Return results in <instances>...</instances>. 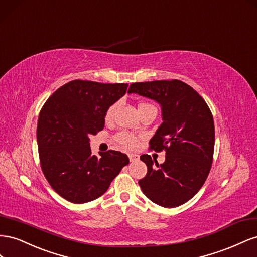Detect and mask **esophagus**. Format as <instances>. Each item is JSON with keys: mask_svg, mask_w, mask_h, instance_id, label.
Instances as JSON below:
<instances>
[{"mask_svg": "<svg viewBox=\"0 0 257 257\" xmlns=\"http://www.w3.org/2000/svg\"><path fill=\"white\" fill-rule=\"evenodd\" d=\"M128 157L130 161H136L139 159V155H137V154H128Z\"/></svg>", "mask_w": 257, "mask_h": 257, "instance_id": "obj_1", "label": "esophagus"}]
</instances>
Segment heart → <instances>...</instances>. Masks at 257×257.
I'll use <instances>...</instances> for the list:
<instances>
[{
  "mask_svg": "<svg viewBox=\"0 0 257 257\" xmlns=\"http://www.w3.org/2000/svg\"><path fill=\"white\" fill-rule=\"evenodd\" d=\"M145 105H150L149 103H140L139 104V107H142ZM118 106V103H114L111 106L107 108V111L105 113L104 118L106 121H112L114 118V115L116 112V108ZM115 141L121 145L122 148L128 149V150H135L138 146V138L131 133H128V131H120V133L116 134L115 137Z\"/></svg>",
  "mask_w": 257,
  "mask_h": 257,
  "instance_id": "heart-1",
  "label": "heart"
}]
</instances>
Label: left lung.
Here are the masks:
<instances>
[{
    "label": "left lung",
    "mask_w": 257,
    "mask_h": 257,
    "mask_svg": "<svg viewBox=\"0 0 257 257\" xmlns=\"http://www.w3.org/2000/svg\"><path fill=\"white\" fill-rule=\"evenodd\" d=\"M131 92L157 101L164 120L151 139L150 150L165 151L166 160L154 167L150 155H141L148 173L139 185L158 206L179 207L199 192L211 170L213 116L200 94L179 79L134 83L128 89Z\"/></svg>",
    "instance_id": "obj_1"
}]
</instances>
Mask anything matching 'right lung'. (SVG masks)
Masks as SVG:
<instances>
[{
    "instance_id": "add662e5",
    "label": "right lung",
    "mask_w": 257,
    "mask_h": 257,
    "mask_svg": "<svg viewBox=\"0 0 257 257\" xmlns=\"http://www.w3.org/2000/svg\"><path fill=\"white\" fill-rule=\"evenodd\" d=\"M127 87L74 79L58 88L43 105L36 129L41 168L51 188L68 201L97 199L129 164L126 154L117 151L91 155L89 143V136L104 128L107 108Z\"/></svg>"
}]
</instances>
